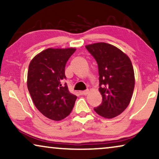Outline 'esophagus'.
<instances>
[{"mask_svg":"<svg viewBox=\"0 0 159 159\" xmlns=\"http://www.w3.org/2000/svg\"><path fill=\"white\" fill-rule=\"evenodd\" d=\"M88 93H89V90H87L82 91V92H81L80 93H81V95H86L88 94Z\"/></svg>","mask_w":159,"mask_h":159,"instance_id":"esophagus-1","label":"esophagus"}]
</instances>
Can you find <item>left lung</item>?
Here are the masks:
<instances>
[{
  "instance_id": "obj_1",
  "label": "left lung",
  "mask_w": 159,
  "mask_h": 159,
  "mask_svg": "<svg viewBox=\"0 0 159 159\" xmlns=\"http://www.w3.org/2000/svg\"><path fill=\"white\" fill-rule=\"evenodd\" d=\"M85 48L98 66L99 92L103 101L94 110L102 117L112 119L121 114L131 101L134 88L131 60L120 49L108 43H93Z\"/></svg>"
}]
</instances>
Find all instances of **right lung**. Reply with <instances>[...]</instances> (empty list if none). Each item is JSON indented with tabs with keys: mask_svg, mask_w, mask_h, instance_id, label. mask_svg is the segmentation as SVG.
I'll return each instance as SVG.
<instances>
[{
	"mask_svg": "<svg viewBox=\"0 0 159 159\" xmlns=\"http://www.w3.org/2000/svg\"><path fill=\"white\" fill-rule=\"evenodd\" d=\"M75 48H47L36 55L30 63L27 88L32 101L41 114L51 120L60 121L69 116L77 96L69 93L65 66Z\"/></svg>",
	"mask_w": 159,
	"mask_h": 159,
	"instance_id": "add662e5",
	"label": "right lung"
}]
</instances>
